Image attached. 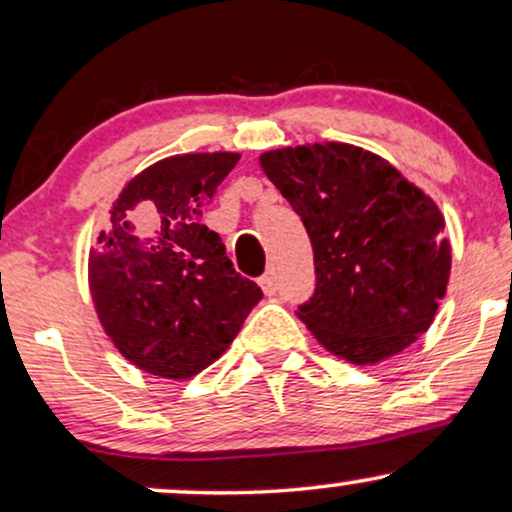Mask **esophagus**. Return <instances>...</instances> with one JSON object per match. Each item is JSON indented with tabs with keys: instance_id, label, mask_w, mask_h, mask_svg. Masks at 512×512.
Listing matches in <instances>:
<instances>
[{
	"instance_id": "34e87169",
	"label": "esophagus",
	"mask_w": 512,
	"mask_h": 512,
	"mask_svg": "<svg viewBox=\"0 0 512 512\" xmlns=\"http://www.w3.org/2000/svg\"><path fill=\"white\" fill-rule=\"evenodd\" d=\"M258 285H261V289L263 292H266L268 296L270 294H275V289H277V282H275V275H273V270H270V273H266L261 277V282H258Z\"/></svg>"
}]
</instances>
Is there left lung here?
I'll list each match as a JSON object with an SVG mask.
<instances>
[{"label":"left lung","instance_id":"1","mask_svg":"<svg viewBox=\"0 0 512 512\" xmlns=\"http://www.w3.org/2000/svg\"><path fill=\"white\" fill-rule=\"evenodd\" d=\"M258 163L311 237L315 294L296 315L320 346L375 365L418 342L451 275L439 206L356 144L282 147Z\"/></svg>","mask_w":512,"mask_h":512}]
</instances>
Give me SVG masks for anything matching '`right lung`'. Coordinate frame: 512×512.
Returning <instances> with one entry per match:
<instances>
[{
	"mask_svg": "<svg viewBox=\"0 0 512 512\" xmlns=\"http://www.w3.org/2000/svg\"><path fill=\"white\" fill-rule=\"evenodd\" d=\"M235 151L178 154L144 168L113 201L87 258L99 323L149 375L185 382L220 356L263 292L232 268L201 213L237 166Z\"/></svg>",
	"mask_w": 512,
	"mask_h": 512,
	"instance_id": "add662e5",
	"label": "right lung"
}]
</instances>
